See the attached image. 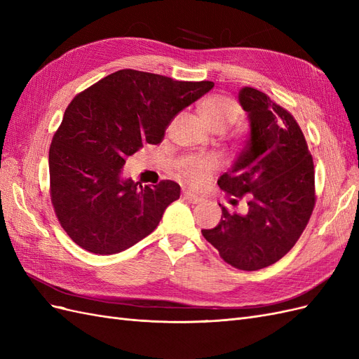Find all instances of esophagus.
Wrapping results in <instances>:
<instances>
[{
    "label": "esophagus",
    "mask_w": 359,
    "mask_h": 359,
    "mask_svg": "<svg viewBox=\"0 0 359 359\" xmlns=\"http://www.w3.org/2000/svg\"><path fill=\"white\" fill-rule=\"evenodd\" d=\"M182 199L190 202V203H201V202H203V199L201 196H196V194L189 193V191H186V193L182 194Z\"/></svg>",
    "instance_id": "34e87169"
}]
</instances>
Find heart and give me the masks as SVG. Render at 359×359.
Listing matches in <instances>:
<instances>
[{
    "mask_svg": "<svg viewBox=\"0 0 359 359\" xmlns=\"http://www.w3.org/2000/svg\"><path fill=\"white\" fill-rule=\"evenodd\" d=\"M199 112L214 133H224L240 121L243 107L231 95L212 94L203 100ZM215 169L217 161L212 157H186L180 165V177L190 186L201 187Z\"/></svg>",
    "mask_w": 359,
    "mask_h": 359,
    "instance_id": "obj_1",
    "label": "heart"
}]
</instances>
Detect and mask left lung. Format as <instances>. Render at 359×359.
I'll list each match as a JSON object with an SVG mask.
<instances>
[{"mask_svg": "<svg viewBox=\"0 0 359 359\" xmlns=\"http://www.w3.org/2000/svg\"><path fill=\"white\" fill-rule=\"evenodd\" d=\"M240 103L250 136L217 184L233 196L232 203L247 198L248 211L231 214L220 205V223L202 235L224 262L257 271L283 257L306 229L316 203L314 165L301 127L285 107L250 86L240 91Z\"/></svg>", "mask_w": 359, "mask_h": 359, "instance_id": "obj_1", "label": "left lung"}]
</instances>
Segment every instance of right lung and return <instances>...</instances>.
Returning a JSON list of instances; mask_svg holds the SVG:
<instances>
[{"instance_id": "right-lung-1", "label": "right lung", "mask_w": 359, "mask_h": 359, "mask_svg": "<svg viewBox=\"0 0 359 359\" xmlns=\"http://www.w3.org/2000/svg\"><path fill=\"white\" fill-rule=\"evenodd\" d=\"M212 86L124 69L74 97L49 148V193L76 244L115 255L156 229L168 205L180 199V186L163 180L137 188L121 169L144 145L160 144L173 116Z\"/></svg>"}]
</instances>
